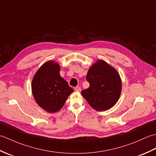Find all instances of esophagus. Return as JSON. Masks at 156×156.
Listing matches in <instances>:
<instances>
[{
	"label": "esophagus",
	"mask_w": 156,
	"mask_h": 156,
	"mask_svg": "<svg viewBox=\"0 0 156 156\" xmlns=\"http://www.w3.org/2000/svg\"><path fill=\"white\" fill-rule=\"evenodd\" d=\"M74 90H75L76 92H80V91H81V88H80V87H75V88H74Z\"/></svg>",
	"instance_id": "esophagus-1"
}]
</instances>
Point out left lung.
I'll list each match as a JSON object with an SVG mask.
<instances>
[{"label": "left lung", "mask_w": 156, "mask_h": 156, "mask_svg": "<svg viewBox=\"0 0 156 156\" xmlns=\"http://www.w3.org/2000/svg\"><path fill=\"white\" fill-rule=\"evenodd\" d=\"M87 80L90 87L81 94L96 111H107L117 103L122 84L114 68L103 60H98L88 69Z\"/></svg>", "instance_id": "8db88e82"}]
</instances>
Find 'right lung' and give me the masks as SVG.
Instances as JSON below:
<instances>
[{"label": "right lung", "mask_w": 156, "mask_h": 156, "mask_svg": "<svg viewBox=\"0 0 156 156\" xmlns=\"http://www.w3.org/2000/svg\"><path fill=\"white\" fill-rule=\"evenodd\" d=\"M58 63L48 61L43 64L32 80V93L36 102L45 111L60 110L74 90L59 74Z\"/></svg>", "instance_id": "1"}]
</instances>
